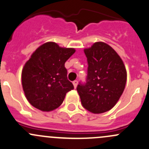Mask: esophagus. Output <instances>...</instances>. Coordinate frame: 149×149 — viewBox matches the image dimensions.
Wrapping results in <instances>:
<instances>
[{
    "label": "esophagus",
    "instance_id": "34e87169",
    "mask_svg": "<svg viewBox=\"0 0 149 149\" xmlns=\"http://www.w3.org/2000/svg\"><path fill=\"white\" fill-rule=\"evenodd\" d=\"M73 86H74V88H76V86H77V84H78V81H76V80L73 81Z\"/></svg>",
    "mask_w": 149,
    "mask_h": 149
}]
</instances>
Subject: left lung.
<instances>
[{
	"label": "left lung",
	"instance_id": "1",
	"mask_svg": "<svg viewBox=\"0 0 149 149\" xmlns=\"http://www.w3.org/2000/svg\"><path fill=\"white\" fill-rule=\"evenodd\" d=\"M87 58L86 83L78 85L82 106L100 114L110 110L123 94L127 81L124 63L109 45L97 42L84 49Z\"/></svg>",
	"mask_w": 149,
	"mask_h": 149
}]
</instances>
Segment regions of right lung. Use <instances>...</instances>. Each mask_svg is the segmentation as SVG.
I'll return each mask as SVG.
<instances>
[{
	"label": "right lung",
	"instance_id": "obj_1",
	"mask_svg": "<svg viewBox=\"0 0 149 149\" xmlns=\"http://www.w3.org/2000/svg\"><path fill=\"white\" fill-rule=\"evenodd\" d=\"M75 52L74 48L48 42L33 52L22 73L24 94L33 107L43 112L54 110L74 88L68 80L65 63Z\"/></svg>",
	"mask_w": 149,
	"mask_h": 149
}]
</instances>
